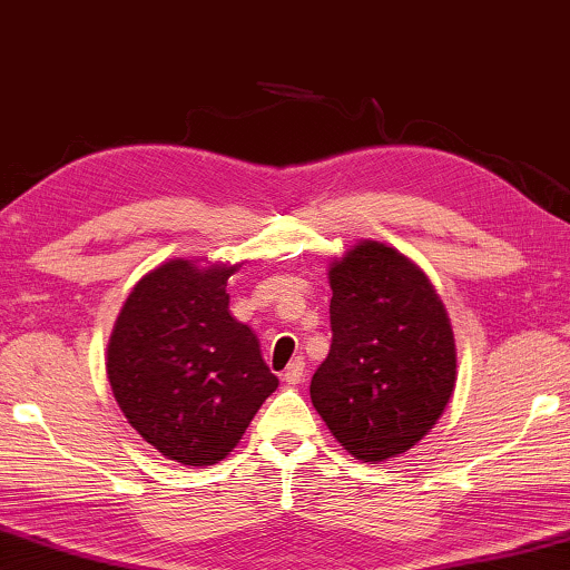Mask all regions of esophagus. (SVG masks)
<instances>
[{"label": "esophagus", "mask_w": 570, "mask_h": 570, "mask_svg": "<svg viewBox=\"0 0 570 570\" xmlns=\"http://www.w3.org/2000/svg\"><path fill=\"white\" fill-rule=\"evenodd\" d=\"M303 376H305V361H301V358L293 361L291 366L283 371V381H285V384H293V386L301 384Z\"/></svg>", "instance_id": "obj_1"}]
</instances>
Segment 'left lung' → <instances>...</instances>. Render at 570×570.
Returning a JSON list of instances; mask_svg holds the SVG:
<instances>
[{
  "mask_svg": "<svg viewBox=\"0 0 570 570\" xmlns=\"http://www.w3.org/2000/svg\"><path fill=\"white\" fill-rule=\"evenodd\" d=\"M328 279L333 343L313 406L348 454L386 462L422 442L454 394L450 315L424 269L384 242L358 239Z\"/></svg>",
  "mask_w": 570,
  "mask_h": 570,
  "instance_id": "8db88e82",
  "label": "left lung"
}]
</instances>
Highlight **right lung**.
Instances as JSON below:
<instances>
[{"label":"right lung","mask_w":570,"mask_h":570,"mask_svg":"<svg viewBox=\"0 0 570 570\" xmlns=\"http://www.w3.org/2000/svg\"><path fill=\"white\" fill-rule=\"evenodd\" d=\"M242 265L174 257L148 269L108 341V381L128 424L189 468L222 462L277 389L255 331L229 313L227 279Z\"/></svg>","instance_id":"1"}]
</instances>
